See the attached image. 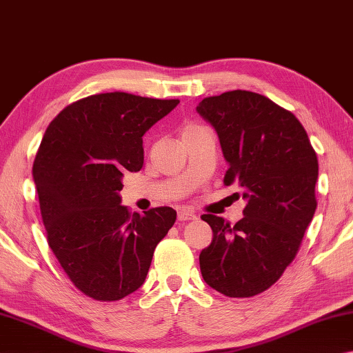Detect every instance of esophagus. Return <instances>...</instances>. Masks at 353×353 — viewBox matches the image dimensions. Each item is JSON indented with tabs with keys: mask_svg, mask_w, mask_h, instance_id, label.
I'll use <instances>...</instances> for the list:
<instances>
[{
	"mask_svg": "<svg viewBox=\"0 0 353 353\" xmlns=\"http://www.w3.org/2000/svg\"><path fill=\"white\" fill-rule=\"evenodd\" d=\"M196 217L195 214L186 211V209H181V211H178V220L180 221H189V220H194Z\"/></svg>",
	"mask_w": 353,
	"mask_h": 353,
	"instance_id": "34e87169",
	"label": "esophagus"
}]
</instances>
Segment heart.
Segmentation results:
<instances>
[{"mask_svg":"<svg viewBox=\"0 0 353 353\" xmlns=\"http://www.w3.org/2000/svg\"><path fill=\"white\" fill-rule=\"evenodd\" d=\"M199 130H201V127H199V125H188L186 128L183 130V134H184V133H194V132H199Z\"/></svg>","mask_w":353,"mask_h":353,"instance_id":"heart-1","label":"heart"}]
</instances>
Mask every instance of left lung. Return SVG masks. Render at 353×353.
<instances>
[{"label":"left lung","instance_id":"left-lung-1","mask_svg":"<svg viewBox=\"0 0 353 353\" xmlns=\"http://www.w3.org/2000/svg\"><path fill=\"white\" fill-rule=\"evenodd\" d=\"M196 111L219 134L230 164L225 184L246 200L236 225L201 217L214 232L200 254L201 276L221 294L250 298L277 282L299 250L316 211L318 158L296 116L257 92L206 97Z\"/></svg>","mask_w":353,"mask_h":353}]
</instances>
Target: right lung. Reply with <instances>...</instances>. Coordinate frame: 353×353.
Wrapping results in <instances>:
<instances>
[{
  "label": "right lung",
  "mask_w": 353,
  "mask_h": 353,
  "mask_svg": "<svg viewBox=\"0 0 353 353\" xmlns=\"http://www.w3.org/2000/svg\"><path fill=\"white\" fill-rule=\"evenodd\" d=\"M180 103L128 92L68 105L49 123L32 167L48 243L80 292L119 301L144 283L153 251L176 220L121 205L125 170L144 164L142 136Z\"/></svg>",
  "instance_id": "add662e5"
}]
</instances>
